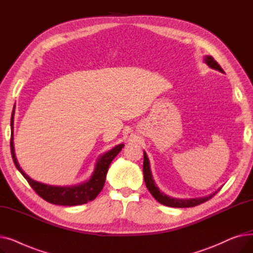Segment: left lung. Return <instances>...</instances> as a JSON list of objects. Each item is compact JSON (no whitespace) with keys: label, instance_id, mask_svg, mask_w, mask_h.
<instances>
[{"label":"left lung","instance_id":"8db88e82","mask_svg":"<svg viewBox=\"0 0 253 253\" xmlns=\"http://www.w3.org/2000/svg\"><path fill=\"white\" fill-rule=\"evenodd\" d=\"M203 61L209 66V68L216 70L220 73H223V70L220 68V65L213 59V57L210 55H205L203 58ZM143 178L145 185H147L148 190L152 194V196L156 199V200L161 203L165 206L169 207H177V208H187V207H194L197 205H200L206 201H208L209 199L213 197L219 190L215 191L214 193H212L208 196L205 197H200V198H190V199H177V198H172L163 192L160 191L157 187V184L153 178L152 174V170H151V165H150V160L148 158L147 153L143 151Z\"/></svg>","mask_w":253,"mask_h":253}]
</instances>
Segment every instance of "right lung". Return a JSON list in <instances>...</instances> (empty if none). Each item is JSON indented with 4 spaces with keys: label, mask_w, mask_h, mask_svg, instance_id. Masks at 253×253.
Instances as JSON below:
<instances>
[{
    "label": "right lung",
    "mask_w": 253,
    "mask_h": 253,
    "mask_svg": "<svg viewBox=\"0 0 253 253\" xmlns=\"http://www.w3.org/2000/svg\"><path fill=\"white\" fill-rule=\"evenodd\" d=\"M14 113L13 110L12 117H11V154L12 159L14 161V164L18 171L23 175V177L28 180L31 187L36 191V193L42 197L44 200L51 204L55 205H62V206H77L86 204L90 201H93L97 197V195L101 192L104 182L106 173L110 167V164L115 159V157L121 152L124 148L123 143H120L116 145L115 148L110 150L102 155H100L97 159L94 165V169L91 176L85 180L74 185H51L47 183H43L37 181L31 178L20 167L17 158L15 155V148H14V133H13V129H14Z\"/></svg>",
    "instance_id": "add662e5"
}]
</instances>
